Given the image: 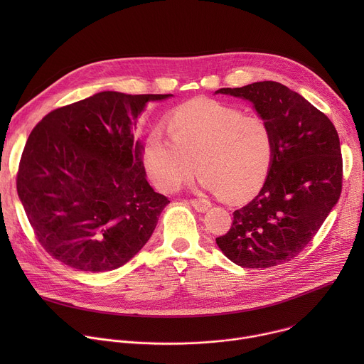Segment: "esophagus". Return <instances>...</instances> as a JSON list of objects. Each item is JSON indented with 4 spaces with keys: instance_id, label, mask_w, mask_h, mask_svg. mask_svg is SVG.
I'll use <instances>...</instances> for the list:
<instances>
[{
    "instance_id": "34e87169",
    "label": "esophagus",
    "mask_w": 364,
    "mask_h": 364,
    "mask_svg": "<svg viewBox=\"0 0 364 364\" xmlns=\"http://www.w3.org/2000/svg\"><path fill=\"white\" fill-rule=\"evenodd\" d=\"M190 203L197 212H207L212 207V203L205 198H191Z\"/></svg>"
}]
</instances>
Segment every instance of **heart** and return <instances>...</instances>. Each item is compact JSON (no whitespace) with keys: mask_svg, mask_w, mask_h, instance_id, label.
Listing matches in <instances>:
<instances>
[{"mask_svg":"<svg viewBox=\"0 0 364 364\" xmlns=\"http://www.w3.org/2000/svg\"><path fill=\"white\" fill-rule=\"evenodd\" d=\"M167 129L170 139L151 132L142 149L145 171L159 190H180L196 170L204 187L233 201L250 198L267 183L275 136L262 115L196 97L170 112Z\"/></svg>","mask_w":364,"mask_h":364,"instance_id":"b5f03b06","label":"heart"}]
</instances>
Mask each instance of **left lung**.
<instances>
[{"instance_id":"8db88e82","label":"left lung","mask_w":364,"mask_h":364,"mask_svg":"<svg viewBox=\"0 0 364 364\" xmlns=\"http://www.w3.org/2000/svg\"><path fill=\"white\" fill-rule=\"evenodd\" d=\"M216 93L250 100L275 136L267 183L250 203L233 212L229 232L216 237V243L243 268L288 262L316 236L341 194L338 134L321 111L278 82L222 87Z\"/></svg>"}]
</instances>
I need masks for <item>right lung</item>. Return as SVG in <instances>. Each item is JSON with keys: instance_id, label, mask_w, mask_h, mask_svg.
<instances>
[{"instance_id": "add662e5", "label": "right lung", "mask_w": 364, "mask_h": 364, "mask_svg": "<svg viewBox=\"0 0 364 364\" xmlns=\"http://www.w3.org/2000/svg\"><path fill=\"white\" fill-rule=\"evenodd\" d=\"M168 96L100 92L48 112L33 128L17 191L50 256L105 272L148 242L170 200L148 184L132 129L148 102Z\"/></svg>"}]
</instances>
